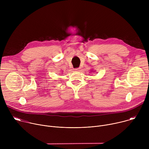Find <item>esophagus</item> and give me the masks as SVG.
Listing matches in <instances>:
<instances>
[{
  "mask_svg": "<svg viewBox=\"0 0 149 149\" xmlns=\"http://www.w3.org/2000/svg\"><path fill=\"white\" fill-rule=\"evenodd\" d=\"M80 70H81V68H75V70L77 71H79Z\"/></svg>",
  "mask_w": 149,
  "mask_h": 149,
  "instance_id": "1",
  "label": "esophagus"
}]
</instances>
